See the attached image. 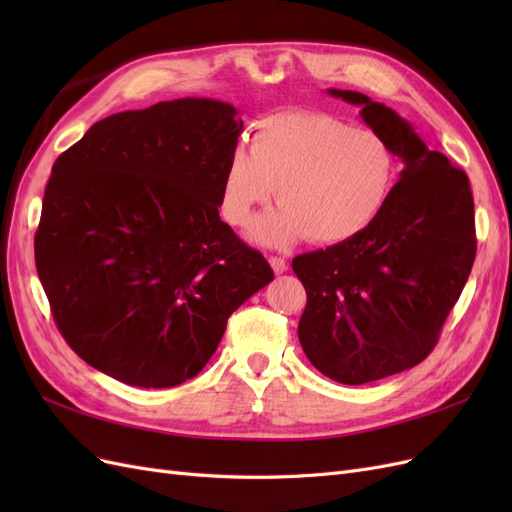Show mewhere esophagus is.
<instances>
[{
	"label": "esophagus",
	"mask_w": 512,
	"mask_h": 512,
	"mask_svg": "<svg viewBox=\"0 0 512 512\" xmlns=\"http://www.w3.org/2000/svg\"><path fill=\"white\" fill-rule=\"evenodd\" d=\"M269 265L273 267V271L280 275V273H284L286 269H288V262L282 258V256H269Z\"/></svg>",
	"instance_id": "34e87169"
}]
</instances>
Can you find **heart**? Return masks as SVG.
Here are the masks:
<instances>
[{"label": "heart", "instance_id": "obj_1", "mask_svg": "<svg viewBox=\"0 0 512 512\" xmlns=\"http://www.w3.org/2000/svg\"><path fill=\"white\" fill-rule=\"evenodd\" d=\"M397 168L391 143L376 130L327 113L271 115L256 123L250 151L228 153L220 213L243 226L275 194L282 207L252 224L254 241L342 243L374 224L393 194Z\"/></svg>", "mask_w": 512, "mask_h": 512}]
</instances>
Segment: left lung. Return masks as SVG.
<instances>
[{
	"label": "left lung",
	"instance_id": "8db88e82",
	"mask_svg": "<svg viewBox=\"0 0 512 512\" xmlns=\"http://www.w3.org/2000/svg\"><path fill=\"white\" fill-rule=\"evenodd\" d=\"M361 106L404 162L389 203L361 235L292 260L307 292L303 352L324 376L367 384L421 363L468 282L476 256L468 175L431 151L393 108L329 89Z\"/></svg>",
	"mask_w": 512,
	"mask_h": 512
}]
</instances>
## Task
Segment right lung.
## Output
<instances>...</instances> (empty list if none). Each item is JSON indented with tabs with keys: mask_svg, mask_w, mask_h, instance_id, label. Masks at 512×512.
Wrapping results in <instances>:
<instances>
[{
	"mask_svg": "<svg viewBox=\"0 0 512 512\" xmlns=\"http://www.w3.org/2000/svg\"><path fill=\"white\" fill-rule=\"evenodd\" d=\"M237 115L211 98L123 111L53 164L36 269L59 333L102 374L141 389L194 378L273 280L218 211Z\"/></svg>",
	"mask_w": 512,
	"mask_h": 512,
	"instance_id": "right-lung-1",
	"label": "right lung"
}]
</instances>
